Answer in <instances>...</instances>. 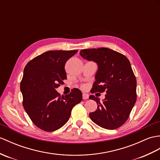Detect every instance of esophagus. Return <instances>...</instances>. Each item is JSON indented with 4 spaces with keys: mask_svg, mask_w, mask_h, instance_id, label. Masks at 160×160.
<instances>
[{
    "mask_svg": "<svg viewBox=\"0 0 160 160\" xmlns=\"http://www.w3.org/2000/svg\"><path fill=\"white\" fill-rule=\"evenodd\" d=\"M82 98L83 99H87L88 98V95L87 93H83L82 95Z\"/></svg>",
    "mask_w": 160,
    "mask_h": 160,
    "instance_id": "34e87169",
    "label": "esophagus"
}]
</instances>
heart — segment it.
Instances as JSON below:
<instances>
[{
  "mask_svg": "<svg viewBox=\"0 0 160 160\" xmlns=\"http://www.w3.org/2000/svg\"><path fill=\"white\" fill-rule=\"evenodd\" d=\"M81 87H82V88H87V86L85 84H82Z\"/></svg>",
  "mask_w": 160,
  "mask_h": 160,
  "instance_id": "obj_1",
  "label": "heart"
}]
</instances>
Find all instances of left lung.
Masks as SVG:
<instances>
[{
  "instance_id": "8db88e82",
  "label": "left lung",
  "mask_w": 160,
  "mask_h": 160,
  "mask_svg": "<svg viewBox=\"0 0 160 160\" xmlns=\"http://www.w3.org/2000/svg\"><path fill=\"white\" fill-rule=\"evenodd\" d=\"M80 55L98 65L91 93L106 92L102 102L93 95L89 97L98 103V109L89 117L103 128H120L136 102V79L130 62L123 54L107 48L82 50Z\"/></svg>"
}]
</instances>
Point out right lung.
I'll use <instances>...</instances> for the list:
<instances>
[{
    "label": "right lung",
    "instance_id": "right-lung-1",
    "mask_svg": "<svg viewBox=\"0 0 160 160\" xmlns=\"http://www.w3.org/2000/svg\"><path fill=\"white\" fill-rule=\"evenodd\" d=\"M78 50H51L30 61L24 69L20 82L24 108L37 127L54 132L62 127L72 110L82 99L76 88L65 96L56 91L67 79L66 62Z\"/></svg>",
    "mask_w": 160,
    "mask_h": 160
}]
</instances>
